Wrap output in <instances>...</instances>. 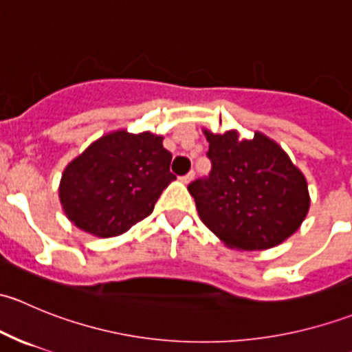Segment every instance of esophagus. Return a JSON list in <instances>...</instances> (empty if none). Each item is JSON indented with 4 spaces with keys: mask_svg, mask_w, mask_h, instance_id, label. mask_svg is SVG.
<instances>
[{
    "mask_svg": "<svg viewBox=\"0 0 352 352\" xmlns=\"http://www.w3.org/2000/svg\"><path fill=\"white\" fill-rule=\"evenodd\" d=\"M194 179V172H189L187 173V175H182L180 177V182H184V184H189L190 180Z\"/></svg>",
    "mask_w": 352,
    "mask_h": 352,
    "instance_id": "esophagus-1",
    "label": "esophagus"
}]
</instances>
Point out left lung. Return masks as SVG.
Listing matches in <instances>:
<instances>
[{"label":"left lung","instance_id":"1","mask_svg":"<svg viewBox=\"0 0 352 352\" xmlns=\"http://www.w3.org/2000/svg\"><path fill=\"white\" fill-rule=\"evenodd\" d=\"M204 136L211 173L187 187L201 221L236 250H267L289 239L307 218L310 194L286 151L258 131L252 140L235 129H204Z\"/></svg>","mask_w":352,"mask_h":352}]
</instances>
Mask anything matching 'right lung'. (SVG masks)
I'll return each instance as SVG.
<instances>
[{
	"label": "right lung",
	"instance_id": "obj_1",
	"mask_svg": "<svg viewBox=\"0 0 352 352\" xmlns=\"http://www.w3.org/2000/svg\"><path fill=\"white\" fill-rule=\"evenodd\" d=\"M163 136L126 129L104 134L71 160L59 184L66 218L98 239L126 233L150 216L175 175Z\"/></svg>",
	"mask_w": 352,
	"mask_h": 352
}]
</instances>
